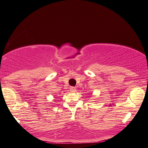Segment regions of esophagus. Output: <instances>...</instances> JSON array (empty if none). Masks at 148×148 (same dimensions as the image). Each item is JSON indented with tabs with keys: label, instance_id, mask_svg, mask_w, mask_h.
<instances>
[{
	"label": "esophagus",
	"instance_id": "34e87169",
	"mask_svg": "<svg viewBox=\"0 0 148 148\" xmlns=\"http://www.w3.org/2000/svg\"><path fill=\"white\" fill-rule=\"evenodd\" d=\"M76 90V88L75 87H73V86H71V88H70V91H71L72 92H75V91Z\"/></svg>",
	"mask_w": 148,
	"mask_h": 148
}]
</instances>
